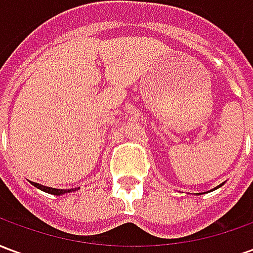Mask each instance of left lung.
Instances as JSON below:
<instances>
[{
    "label": "left lung",
    "mask_w": 253,
    "mask_h": 253,
    "mask_svg": "<svg viewBox=\"0 0 253 253\" xmlns=\"http://www.w3.org/2000/svg\"><path fill=\"white\" fill-rule=\"evenodd\" d=\"M221 186H223V183H222V184H219V186H218V187H215V188H212V190H217V188H219V187H221Z\"/></svg>",
    "instance_id": "left-lung-1"
}]
</instances>
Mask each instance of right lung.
<instances>
[{"label": "right lung", "instance_id": "1", "mask_svg": "<svg viewBox=\"0 0 253 253\" xmlns=\"http://www.w3.org/2000/svg\"><path fill=\"white\" fill-rule=\"evenodd\" d=\"M32 186H35L36 188L44 191L47 194H52V195H63V194H67V192H73V191H77L78 188H69V190H61V188H52V187H46L43 184H39V183H35V181H30Z\"/></svg>", "mask_w": 253, "mask_h": 253}]
</instances>
